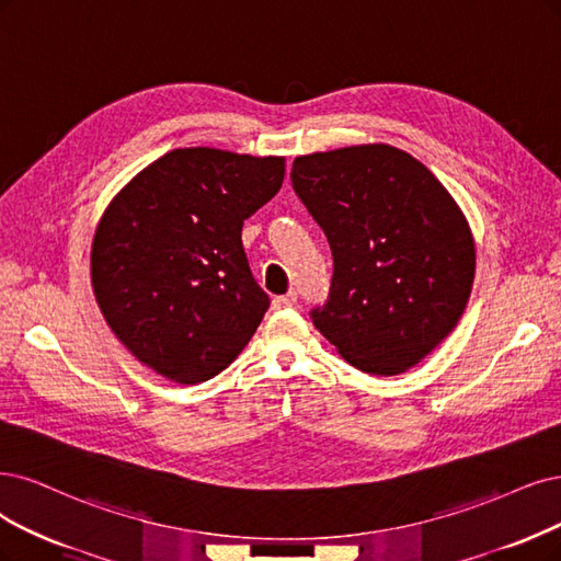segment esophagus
I'll return each mask as SVG.
<instances>
[{
  "label": "esophagus",
  "mask_w": 561,
  "mask_h": 561,
  "mask_svg": "<svg viewBox=\"0 0 561 561\" xmlns=\"http://www.w3.org/2000/svg\"><path fill=\"white\" fill-rule=\"evenodd\" d=\"M296 302H298V296L291 291V294H286V296H277L273 300V309H288V307H294Z\"/></svg>",
  "instance_id": "obj_1"
}]
</instances>
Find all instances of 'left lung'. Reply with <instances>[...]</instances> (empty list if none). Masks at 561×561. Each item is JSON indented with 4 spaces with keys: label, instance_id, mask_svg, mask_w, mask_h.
<instances>
[{
    "label": "left lung",
    "instance_id": "left-lung-1",
    "mask_svg": "<svg viewBox=\"0 0 561 561\" xmlns=\"http://www.w3.org/2000/svg\"><path fill=\"white\" fill-rule=\"evenodd\" d=\"M294 190L323 228L335 273L312 319L365 375L419 365L462 319L471 226L427 165L386 142L296 157Z\"/></svg>",
    "mask_w": 561,
    "mask_h": 561
}]
</instances>
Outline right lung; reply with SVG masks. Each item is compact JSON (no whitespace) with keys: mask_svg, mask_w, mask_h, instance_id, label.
Instances as JSON below:
<instances>
[{"mask_svg":"<svg viewBox=\"0 0 561 561\" xmlns=\"http://www.w3.org/2000/svg\"><path fill=\"white\" fill-rule=\"evenodd\" d=\"M284 157L178 148L103 210L90 254L94 298L129 354L175 383L231 365L270 305L242 249V221L284 182Z\"/></svg>","mask_w":561,"mask_h":561,"instance_id":"1","label":"right lung"}]
</instances>
